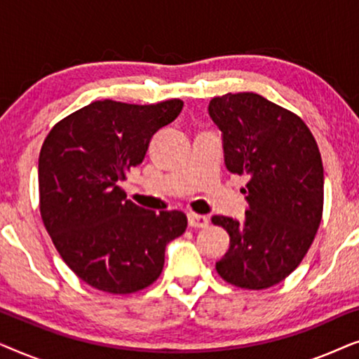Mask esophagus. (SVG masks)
<instances>
[{
  "mask_svg": "<svg viewBox=\"0 0 359 359\" xmlns=\"http://www.w3.org/2000/svg\"><path fill=\"white\" fill-rule=\"evenodd\" d=\"M188 224L189 227L193 229H204L209 225V219L205 215H199V214H188Z\"/></svg>",
  "mask_w": 359,
  "mask_h": 359,
  "instance_id": "obj_1",
  "label": "esophagus"
}]
</instances>
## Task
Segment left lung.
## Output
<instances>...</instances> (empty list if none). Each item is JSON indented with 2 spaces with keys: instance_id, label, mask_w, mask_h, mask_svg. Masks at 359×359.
<instances>
[{
  "instance_id": "1",
  "label": "left lung",
  "mask_w": 359,
  "mask_h": 359,
  "mask_svg": "<svg viewBox=\"0 0 359 359\" xmlns=\"http://www.w3.org/2000/svg\"><path fill=\"white\" fill-rule=\"evenodd\" d=\"M209 116L222 132L227 170L250 178L245 217L212 215L230 237L215 269L237 287L268 289L301 264L316 238L323 210L320 151L301 117L257 93L214 97Z\"/></svg>"
}]
</instances>
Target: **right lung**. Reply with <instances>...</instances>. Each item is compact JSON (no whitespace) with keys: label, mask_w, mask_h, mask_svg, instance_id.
Masks as SVG:
<instances>
[{"label":"right lung","mask_w":359,"mask_h":359,"mask_svg":"<svg viewBox=\"0 0 359 359\" xmlns=\"http://www.w3.org/2000/svg\"><path fill=\"white\" fill-rule=\"evenodd\" d=\"M181 100L156 104L95 101L57 122L39 155V199L48 235L81 281L111 294L149 287L161 274L165 248L184 233L181 210L140 208L119 186L140 165Z\"/></svg>","instance_id":"right-lung-1"}]
</instances>
